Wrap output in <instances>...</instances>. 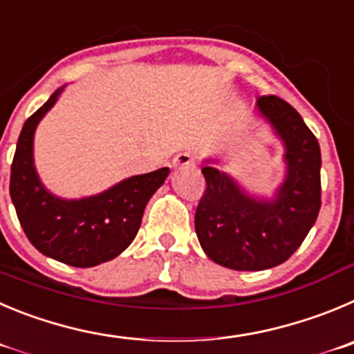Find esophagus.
Returning a JSON list of instances; mask_svg holds the SVG:
<instances>
[{
    "label": "esophagus",
    "instance_id": "34e87169",
    "mask_svg": "<svg viewBox=\"0 0 354 354\" xmlns=\"http://www.w3.org/2000/svg\"><path fill=\"white\" fill-rule=\"evenodd\" d=\"M173 166L176 169H183V167L194 166V155L188 153V151H183V153H178L176 157L173 158Z\"/></svg>",
    "mask_w": 354,
    "mask_h": 354
}]
</instances>
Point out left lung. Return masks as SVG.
Returning a JSON list of instances; mask_svg holds the SVG:
<instances>
[{
  "mask_svg": "<svg viewBox=\"0 0 354 354\" xmlns=\"http://www.w3.org/2000/svg\"><path fill=\"white\" fill-rule=\"evenodd\" d=\"M257 111L281 141L285 178L270 197L250 194L216 160H204L206 194L196 211L204 253L234 270H263L288 260L322 207V151L299 111L276 95L257 99Z\"/></svg>",
  "mask_w": 354,
  "mask_h": 354,
  "instance_id": "8db88e82",
  "label": "left lung"
}]
</instances>
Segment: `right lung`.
I'll list each match as a JSON object with an SVG mask.
<instances>
[{"label": "right lung", "mask_w": 354, "mask_h": 354, "mask_svg": "<svg viewBox=\"0 0 354 354\" xmlns=\"http://www.w3.org/2000/svg\"><path fill=\"white\" fill-rule=\"evenodd\" d=\"M64 87L24 122L12 162L10 197L26 236L39 253L73 267H94L113 260L134 241L145 207L169 176V167L129 176L80 199L52 194L35 166V132Z\"/></svg>", "instance_id": "1"}]
</instances>
